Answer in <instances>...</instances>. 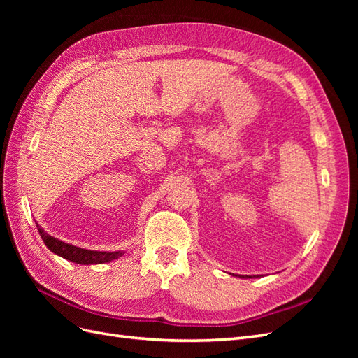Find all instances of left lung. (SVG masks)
<instances>
[{"label": "left lung", "instance_id": "left-lung-1", "mask_svg": "<svg viewBox=\"0 0 358 358\" xmlns=\"http://www.w3.org/2000/svg\"><path fill=\"white\" fill-rule=\"evenodd\" d=\"M239 278H252V276H239Z\"/></svg>", "mask_w": 358, "mask_h": 358}]
</instances>
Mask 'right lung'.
<instances>
[{
  "label": "right lung",
  "instance_id": "obj_1",
  "mask_svg": "<svg viewBox=\"0 0 358 358\" xmlns=\"http://www.w3.org/2000/svg\"><path fill=\"white\" fill-rule=\"evenodd\" d=\"M37 229H38V233L41 236L43 242H45V245L49 248V251L69 259V262H73V263L86 264V266L103 264V263L113 262V259L124 255L122 251L107 252V251H91V249H83L79 246L70 245L67 242H62V241L57 239V237L48 234L38 224H37Z\"/></svg>",
  "mask_w": 358,
  "mask_h": 358
}]
</instances>
